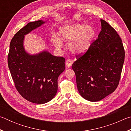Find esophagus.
I'll use <instances>...</instances> for the list:
<instances>
[{
	"label": "esophagus",
	"mask_w": 131,
	"mask_h": 131,
	"mask_svg": "<svg viewBox=\"0 0 131 131\" xmlns=\"http://www.w3.org/2000/svg\"><path fill=\"white\" fill-rule=\"evenodd\" d=\"M66 65L68 66V67H70L72 65V61L70 59H67L66 61Z\"/></svg>",
	"instance_id": "esophagus-1"
}]
</instances>
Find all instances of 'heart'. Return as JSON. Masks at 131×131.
Instances as JSON below:
<instances>
[{"instance_id":"b5f03b06","label":"heart","mask_w":131,"mask_h":131,"mask_svg":"<svg viewBox=\"0 0 131 131\" xmlns=\"http://www.w3.org/2000/svg\"><path fill=\"white\" fill-rule=\"evenodd\" d=\"M95 35V30L92 26L81 23L65 25L61 26L59 32L60 39L63 41H70L69 50L76 54L85 53L90 49ZM52 41L56 47L60 48L62 47V43L57 36H53Z\"/></svg>"}]
</instances>
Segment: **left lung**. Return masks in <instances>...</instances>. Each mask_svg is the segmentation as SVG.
Segmentation results:
<instances>
[{"instance_id":"1","label":"left lung","mask_w":131,"mask_h":131,"mask_svg":"<svg viewBox=\"0 0 131 131\" xmlns=\"http://www.w3.org/2000/svg\"><path fill=\"white\" fill-rule=\"evenodd\" d=\"M101 22L97 39L83 55H76L72 66L80 94L91 102L101 101L116 90L125 58L120 37L107 22Z\"/></svg>"}]
</instances>
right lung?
Returning a JSON list of instances; mask_svg holds the SVG:
<instances>
[{
    "label": "right lung",
    "mask_w": 131,
    "mask_h": 131,
    "mask_svg": "<svg viewBox=\"0 0 131 131\" xmlns=\"http://www.w3.org/2000/svg\"><path fill=\"white\" fill-rule=\"evenodd\" d=\"M45 22H30L15 34L10 44L7 61L18 92L32 103L50 101L58 90V78L65 69V59L47 51L30 55L24 50V35Z\"/></svg>",
    "instance_id": "add662e5"
}]
</instances>
